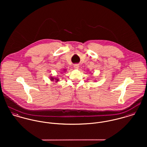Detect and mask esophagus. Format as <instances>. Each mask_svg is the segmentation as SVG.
<instances>
[{
  "label": "esophagus",
  "instance_id": "1",
  "mask_svg": "<svg viewBox=\"0 0 147 147\" xmlns=\"http://www.w3.org/2000/svg\"><path fill=\"white\" fill-rule=\"evenodd\" d=\"M74 68H75V69H79V64H74Z\"/></svg>",
  "mask_w": 147,
  "mask_h": 147
}]
</instances>
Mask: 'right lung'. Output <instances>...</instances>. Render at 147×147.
I'll return each instance as SVG.
<instances>
[{"label":"right lung","instance_id":"add662e5","mask_svg":"<svg viewBox=\"0 0 147 147\" xmlns=\"http://www.w3.org/2000/svg\"><path fill=\"white\" fill-rule=\"evenodd\" d=\"M64 71H65V69L64 70ZM50 80L51 81H52V82H58L59 81V79H58L57 78H53V77H51V78H50Z\"/></svg>","mask_w":147,"mask_h":147}]
</instances>
